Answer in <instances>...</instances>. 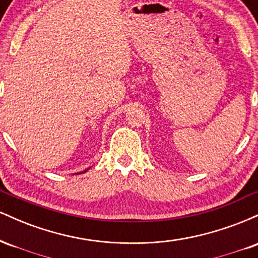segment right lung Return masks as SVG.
<instances>
[{"mask_svg":"<svg viewBox=\"0 0 258 258\" xmlns=\"http://www.w3.org/2000/svg\"><path fill=\"white\" fill-rule=\"evenodd\" d=\"M86 171H87V170H85V171H84V172H86ZM81 173H82V172H81Z\"/></svg>","mask_w":258,"mask_h":258,"instance_id":"1","label":"right lung"}]
</instances>
